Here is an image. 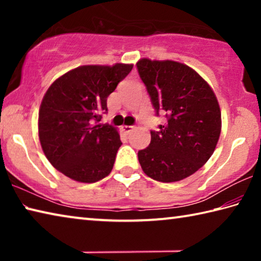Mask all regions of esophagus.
I'll return each mask as SVG.
<instances>
[{
    "label": "esophagus",
    "instance_id": "34e87169",
    "mask_svg": "<svg viewBox=\"0 0 261 261\" xmlns=\"http://www.w3.org/2000/svg\"><path fill=\"white\" fill-rule=\"evenodd\" d=\"M122 129L125 132V134H130V132L135 129V126L134 125H123Z\"/></svg>",
    "mask_w": 261,
    "mask_h": 261
}]
</instances>
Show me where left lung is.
I'll return each mask as SVG.
<instances>
[{"mask_svg": "<svg viewBox=\"0 0 261 261\" xmlns=\"http://www.w3.org/2000/svg\"><path fill=\"white\" fill-rule=\"evenodd\" d=\"M152 105L167 122L151 131L138 152L144 173L159 182H178L212 156L221 134V110L212 87L193 69L175 61L137 62Z\"/></svg>", "mask_w": 261, "mask_h": 261, "instance_id": "8db88e82", "label": "left lung"}]
</instances>
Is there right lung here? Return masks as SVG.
I'll return each mask as SVG.
<instances>
[{
	"label": "right lung",
	"mask_w": 261,
	"mask_h": 261,
	"mask_svg": "<svg viewBox=\"0 0 261 261\" xmlns=\"http://www.w3.org/2000/svg\"><path fill=\"white\" fill-rule=\"evenodd\" d=\"M132 64L83 65L57 78L39 110V139L53 167L82 183H94L113 169L122 145L116 127L100 124L107 98Z\"/></svg>",
	"instance_id": "1"
}]
</instances>
